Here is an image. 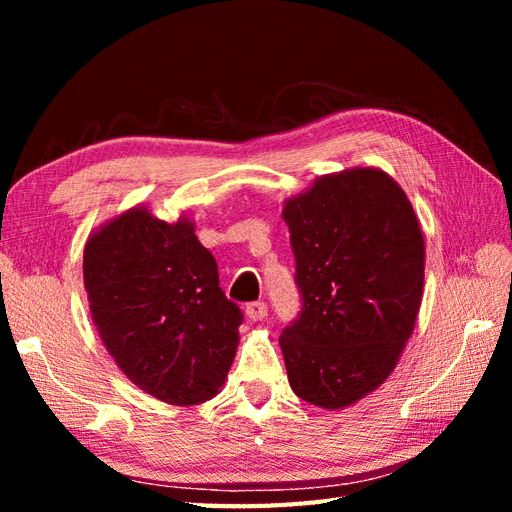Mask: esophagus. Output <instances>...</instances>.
I'll return each instance as SVG.
<instances>
[{
	"mask_svg": "<svg viewBox=\"0 0 512 512\" xmlns=\"http://www.w3.org/2000/svg\"><path fill=\"white\" fill-rule=\"evenodd\" d=\"M246 317L250 321H264L268 317V308L264 301H253L246 306Z\"/></svg>",
	"mask_w": 512,
	"mask_h": 512,
	"instance_id": "34e87169",
	"label": "esophagus"
}]
</instances>
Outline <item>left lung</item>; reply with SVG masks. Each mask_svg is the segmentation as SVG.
<instances>
[{"label":"left lung","instance_id":"8db88e82","mask_svg":"<svg viewBox=\"0 0 512 512\" xmlns=\"http://www.w3.org/2000/svg\"><path fill=\"white\" fill-rule=\"evenodd\" d=\"M301 314L279 336L295 394L339 411L394 372L422 303L424 235L400 184L378 167L314 180L284 202Z\"/></svg>","mask_w":512,"mask_h":512}]
</instances>
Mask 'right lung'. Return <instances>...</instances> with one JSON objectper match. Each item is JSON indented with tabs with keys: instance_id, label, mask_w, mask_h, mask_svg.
<instances>
[{
	"instance_id": "add662e5",
	"label": "right lung",
	"mask_w": 512,
	"mask_h": 512,
	"mask_svg": "<svg viewBox=\"0 0 512 512\" xmlns=\"http://www.w3.org/2000/svg\"><path fill=\"white\" fill-rule=\"evenodd\" d=\"M83 284L105 350L138 389L176 407L220 394L242 312L187 213L165 222L136 204L94 228Z\"/></svg>"
}]
</instances>
